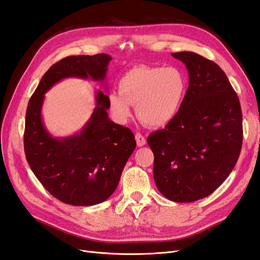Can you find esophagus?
<instances>
[{
    "label": "esophagus",
    "instance_id": "34e87169",
    "mask_svg": "<svg viewBox=\"0 0 260 260\" xmlns=\"http://www.w3.org/2000/svg\"><path fill=\"white\" fill-rule=\"evenodd\" d=\"M136 140H137L138 146H143L146 143L145 138L142 135H141V133H137V135H136Z\"/></svg>",
    "mask_w": 260,
    "mask_h": 260
}]
</instances>
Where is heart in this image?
I'll use <instances>...</instances> for the list:
<instances>
[{"mask_svg": "<svg viewBox=\"0 0 260 260\" xmlns=\"http://www.w3.org/2000/svg\"><path fill=\"white\" fill-rule=\"evenodd\" d=\"M187 84L185 74L178 67L132 68L120 78L119 92L108 94V108L117 122L124 123L131 117V105L137 106V114L145 123L161 127L179 114Z\"/></svg>", "mask_w": 260, "mask_h": 260, "instance_id": "1", "label": "heart"}]
</instances>
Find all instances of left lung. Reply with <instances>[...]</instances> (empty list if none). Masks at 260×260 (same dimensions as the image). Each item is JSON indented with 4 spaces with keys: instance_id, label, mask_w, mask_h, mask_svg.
<instances>
[{
    "instance_id": "1",
    "label": "left lung",
    "mask_w": 260,
    "mask_h": 260,
    "mask_svg": "<svg viewBox=\"0 0 260 260\" xmlns=\"http://www.w3.org/2000/svg\"><path fill=\"white\" fill-rule=\"evenodd\" d=\"M188 72L184 103L165 129L147 138L157 188L168 200L191 203L221 185L243 142L240 100L223 70L193 52L172 53Z\"/></svg>"
}]
</instances>
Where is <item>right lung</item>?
Segmentation results:
<instances>
[{
  "label": "right lung",
  "mask_w": 260,
  "mask_h": 260,
  "mask_svg": "<svg viewBox=\"0 0 260 260\" xmlns=\"http://www.w3.org/2000/svg\"><path fill=\"white\" fill-rule=\"evenodd\" d=\"M111 59L104 53L60 59L44 74L27 107L23 133L27 161L46 190L69 205L92 206L106 201L119 183L137 142L129 128L109 119L108 96L102 91L96 93V107L80 133L53 138L41 117L44 93L68 77L103 81Z\"/></svg>",
  "instance_id": "right-lung-1"
}]
</instances>
